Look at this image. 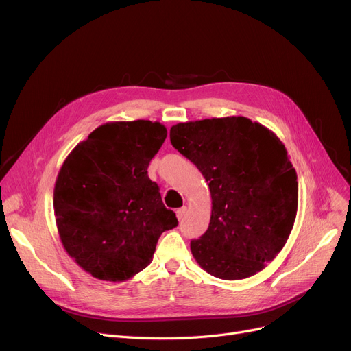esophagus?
Wrapping results in <instances>:
<instances>
[{
	"instance_id": "esophagus-1",
	"label": "esophagus",
	"mask_w": 351,
	"mask_h": 351,
	"mask_svg": "<svg viewBox=\"0 0 351 351\" xmlns=\"http://www.w3.org/2000/svg\"><path fill=\"white\" fill-rule=\"evenodd\" d=\"M186 212H188V208L186 206H183V208H180V209H178L176 210V217L179 219V220H182L183 217H185V215H186Z\"/></svg>"
}]
</instances>
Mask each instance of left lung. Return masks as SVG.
Listing matches in <instances>:
<instances>
[{
    "label": "left lung",
    "instance_id": "left-lung-1",
    "mask_svg": "<svg viewBox=\"0 0 351 351\" xmlns=\"http://www.w3.org/2000/svg\"><path fill=\"white\" fill-rule=\"evenodd\" d=\"M171 142L197 166L212 196L209 228L191 242L197 265L223 280L263 270L286 245L299 205L283 142L245 117L176 123Z\"/></svg>",
    "mask_w": 351,
    "mask_h": 351
}]
</instances>
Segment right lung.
I'll return each instance as SVG.
<instances>
[{
    "mask_svg": "<svg viewBox=\"0 0 351 351\" xmlns=\"http://www.w3.org/2000/svg\"><path fill=\"white\" fill-rule=\"evenodd\" d=\"M168 131L160 122H106L65 158L53 188L61 243L95 279L125 282L152 262L159 236L178 226L147 176Z\"/></svg>",
    "mask_w": 351,
    "mask_h": 351,
    "instance_id": "1",
    "label": "right lung"
}]
</instances>
